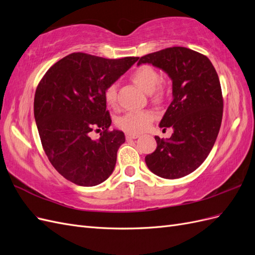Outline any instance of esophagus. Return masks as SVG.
Returning a JSON list of instances; mask_svg holds the SVG:
<instances>
[{"mask_svg": "<svg viewBox=\"0 0 255 255\" xmlns=\"http://www.w3.org/2000/svg\"><path fill=\"white\" fill-rule=\"evenodd\" d=\"M139 136H140L139 134H134V133H127L126 134V137L128 138V139H136V138H138Z\"/></svg>", "mask_w": 255, "mask_h": 255, "instance_id": "esophagus-1", "label": "esophagus"}]
</instances>
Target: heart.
<instances>
[{
	"mask_svg": "<svg viewBox=\"0 0 255 255\" xmlns=\"http://www.w3.org/2000/svg\"><path fill=\"white\" fill-rule=\"evenodd\" d=\"M130 80L146 94H150L154 100L160 101L164 98L165 87L159 83V74L153 67L142 65L136 68L130 75ZM104 100L111 107L117 105V87L115 85L105 89ZM154 119L155 114L151 111L128 112L116 120V125L128 133H140L150 127Z\"/></svg>",
	"mask_w": 255,
	"mask_h": 255,
	"instance_id": "1",
	"label": "heart"
}]
</instances>
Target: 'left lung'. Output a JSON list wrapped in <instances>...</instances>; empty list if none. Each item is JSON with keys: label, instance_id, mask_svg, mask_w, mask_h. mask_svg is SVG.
I'll return each instance as SVG.
<instances>
[{"label": "left lung", "instance_id": "obj_1", "mask_svg": "<svg viewBox=\"0 0 255 255\" xmlns=\"http://www.w3.org/2000/svg\"><path fill=\"white\" fill-rule=\"evenodd\" d=\"M172 81V102L160 128H172L169 139L155 136L156 150L145 156L150 170L164 179H179L201 165L213 149L221 126L223 99L218 74L203 54L173 47L140 57Z\"/></svg>", "mask_w": 255, "mask_h": 255}]
</instances>
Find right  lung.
Returning <instances> with one entry per match:
<instances>
[{"label": "right lung", "mask_w": 255, "mask_h": 255, "mask_svg": "<svg viewBox=\"0 0 255 255\" xmlns=\"http://www.w3.org/2000/svg\"><path fill=\"white\" fill-rule=\"evenodd\" d=\"M137 60L72 53L38 84L34 116L40 140L50 163L68 181L90 187L113 173L126 137L121 130H110L104 91ZM92 130L100 132L96 141L90 138Z\"/></svg>", "instance_id": "add662e5"}]
</instances>
